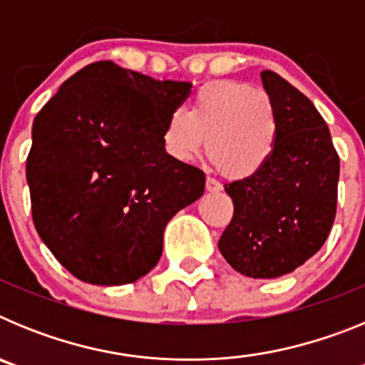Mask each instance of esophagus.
I'll return each mask as SVG.
<instances>
[{"label": "esophagus", "mask_w": 365, "mask_h": 365, "mask_svg": "<svg viewBox=\"0 0 365 365\" xmlns=\"http://www.w3.org/2000/svg\"><path fill=\"white\" fill-rule=\"evenodd\" d=\"M222 186L217 179H214V177L210 175L206 177V190H208V192H219Z\"/></svg>", "instance_id": "34e87169"}]
</instances>
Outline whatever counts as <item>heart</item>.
I'll use <instances>...</instances> for the list:
<instances>
[{
    "label": "heart",
    "instance_id": "1",
    "mask_svg": "<svg viewBox=\"0 0 365 365\" xmlns=\"http://www.w3.org/2000/svg\"><path fill=\"white\" fill-rule=\"evenodd\" d=\"M206 138L208 159L230 179H250L265 170L279 143V118L267 93L237 82L201 87L190 111L168 115L163 144L177 160H190Z\"/></svg>",
    "mask_w": 365,
    "mask_h": 365
}]
</instances>
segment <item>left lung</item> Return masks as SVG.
<instances>
[{
  "instance_id": "obj_1",
  "label": "left lung",
  "mask_w": 365,
  "mask_h": 365,
  "mask_svg": "<svg viewBox=\"0 0 365 365\" xmlns=\"http://www.w3.org/2000/svg\"><path fill=\"white\" fill-rule=\"evenodd\" d=\"M261 82L279 118V143L269 166L225 185L234 215L217 247L248 278H278L314 256L336 215L340 157L307 96L274 71Z\"/></svg>"
}]
</instances>
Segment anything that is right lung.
Here are the masks:
<instances>
[{"label":"right lung","mask_w":365,"mask_h":365,"mask_svg":"<svg viewBox=\"0 0 365 365\" xmlns=\"http://www.w3.org/2000/svg\"><path fill=\"white\" fill-rule=\"evenodd\" d=\"M192 83L115 62L74 73L32 124V221L73 276L93 285L143 278L163 254L168 221L205 192V173L166 153L168 115Z\"/></svg>","instance_id":"1"}]
</instances>
